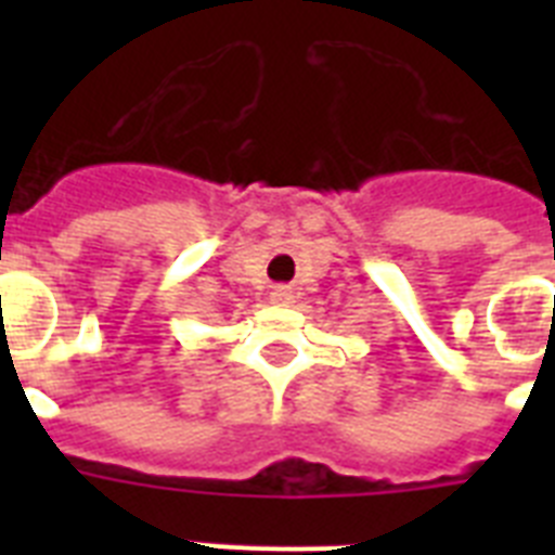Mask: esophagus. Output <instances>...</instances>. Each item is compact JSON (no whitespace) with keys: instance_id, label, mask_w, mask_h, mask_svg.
I'll use <instances>...</instances> for the list:
<instances>
[{"instance_id":"obj_1","label":"esophagus","mask_w":555,"mask_h":555,"mask_svg":"<svg viewBox=\"0 0 555 555\" xmlns=\"http://www.w3.org/2000/svg\"><path fill=\"white\" fill-rule=\"evenodd\" d=\"M272 300H274V302H281V306H283V302L292 300V294H288V288H274V292H272Z\"/></svg>"}]
</instances>
